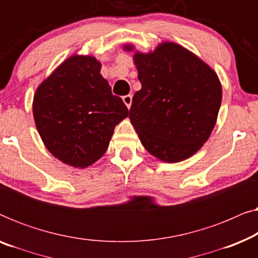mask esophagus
Instances as JSON below:
<instances>
[{
    "label": "esophagus",
    "instance_id": "1",
    "mask_svg": "<svg viewBox=\"0 0 258 258\" xmlns=\"http://www.w3.org/2000/svg\"><path fill=\"white\" fill-rule=\"evenodd\" d=\"M123 102H124V104L126 105V107L130 108V105H132V102H133L132 95H125V96H123Z\"/></svg>",
    "mask_w": 258,
    "mask_h": 258
}]
</instances>
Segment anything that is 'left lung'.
Returning <instances> with one entry per match:
<instances>
[{"mask_svg": "<svg viewBox=\"0 0 258 258\" xmlns=\"http://www.w3.org/2000/svg\"><path fill=\"white\" fill-rule=\"evenodd\" d=\"M134 62L142 88L134 95L129 118L141 143L169 163L192 156L216 124L222 101L217 74L172 42L148 54L136 51Z\"/></svg>", "mask_w": 258, "mask_h": 258, "instance_id": "obj_1", "label": "left lung"}]
</instances>
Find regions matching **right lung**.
I'll use <instances>...</instances> for the list:
<instances>
[{
  "instance_id": "right-lung-1",
  "label": "right lung",
  "mask_w": 258,
  "mask_h": 258,
  "mask_svg": "<svg viewBox=\"0 0 258 258\" xmlns=\"http://www.w3.org/2000/svg\"><path fill=\"white\" fill-rule=\"evenodd\" d=\"M100 72L94 56H70L34 95L35 124L44 146L76 168L96 162L107 151L115 126L129 115Z\"/></svg>"
}]
</instances>
